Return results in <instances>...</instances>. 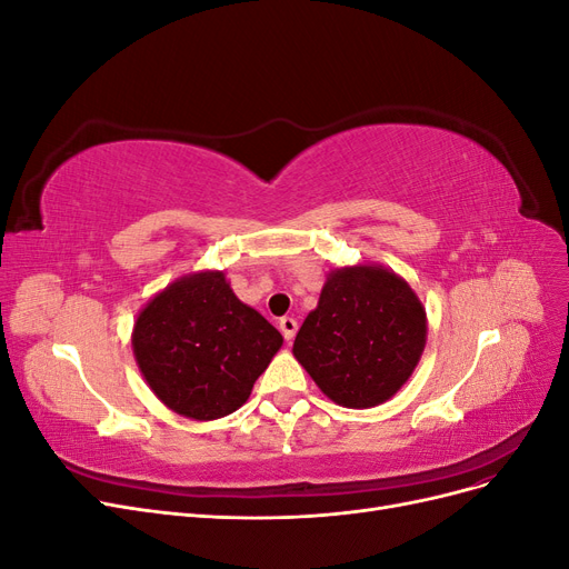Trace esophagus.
I'll list each match as a JSON object with an SVG mask.
<instances>
[{
  "instance_id": "1",
  "label": "esophagus",
  "mask_w": 569,
  "mask_h": 569,
  "mask_svg": "<svg viewBox=\"0 0 569 569\" xmlns=\"http://www.w3.org/2000/svg\"><path fill=\"white\" fill-rule=\"evenodd\" d=\"M297 330H299V322H297L295 318H289V316L280 318V332H282V337H284L287 341H291V339H295Z\"/></svg>"
}]
</instances>
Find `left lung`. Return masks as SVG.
I'll use <instances>...</instances> for the list:
<instances>
[{
    "instance_id": "obj_1",
    "label": "left lung",
    "mask_w": 569,
    "mask_h": 569,
    "mask_svg": "<svg viewBox=\"0 0 569 569\" xmlns=\"http://www.w3.org/2000/svg\"><path fill=\"white\" fill-rule=\"evenodd\" d=\"M425 341V306L410 284L382 266H351L327 274L291 351L327 399L372 408L408 382Z\"/></svg>"
}]
</instances>
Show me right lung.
I'll return each instance as SVG.
<instances>
[{
  "mask_svg": "<svg viewBox=\"0 0 569 569\" xmlns=\"http://www.w3.org/2000/svg\"><path fill=\"white\" fill-rule=\"evenodd\" d=\"M282 335L242 303L226 272L168 284L137 316L132 351L147 385L178 416L216 420L244 406Z\"/></svg>",
  "mask_w": 569,
  "mask_h": 569,
  "instance_id": "add662e5",
  "label": "right lung"
}]
</instances>
